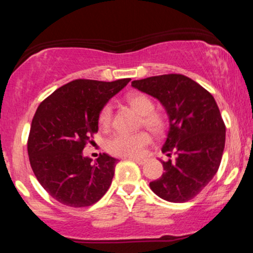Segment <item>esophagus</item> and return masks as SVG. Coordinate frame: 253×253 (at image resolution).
<instances>
[{
  "label": "esophagus",
  "mask_w": 253,
  "mask_h": 253,
  "mask_svg": "<svg viewBox=\"0 0 253 253\" xmlns=\"http://www.w3.org/2000/svg\"><path fill=\"white\" fill-rule=\"evenodd\" d=\"M128 159L132 162H135V163L139 165H143L145 163V159H143V158H134V157H129Z\"/></svg>",
  "instance_id": "obj_1"
}]
</instances>
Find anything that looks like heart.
Instances as JSON below:
<instances>
[{"instance_id": "b5f03b06", "label": "heart", "mask_w": 253, "mask_h": 253, "mask_svg": "<svg viewBox=\"0 0 253 253\" xmlns=\"http://www.w3.org/2000/svg\"><path fill=\"white\" fill-rule=\"evenodd\" d=\"M130 106L140 115L141 121L147 129L155 134H161L167 128V120L162 114L153 112L155 103L149 96L144 94L132 95L128 98ZM112 121V106L106 104L100 113L98 124L101 128L107 129ZM151 143V136L147 132H138L133 134L119 133L110 138L107 143V150L112 155L119 157H139L143 155L145 147Z\"/></svg>"}]
</instances>
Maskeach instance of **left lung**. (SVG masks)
<instances>
[{
    "mask_svg": "<svg viewBox=\"0 0 253 253\" xmlns=\"http://www.w3.org/2000/svg\"><path fill=\"white\" fill-rule=\"evenodd\" d=\"M133 88L156 97L167 110L169 130L162 152L175 155L162 162L163 175L150 183L156 195L187 202L211 181L221 163L226 127L219 107L203 86L179 74L133 81Z\"/></svg>",
    "mask_w": 253,
    "mask_h": 253,
    "instance_id": "obj_1",
    "label": "left lung"
}]
</instances>
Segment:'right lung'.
Instances as JSON below:
<instances>
[{
    "instance_id": "obj_1",
    "label": "right lung",
    "mask_w": 253,
    "mask_h": 253,
    "mask_svg": "<svg viewBox=\"0 0 253 253\" xmlns=\"http://www.w3.org/2000/svg\"><path fill=\"white\" fill-rule=\"evenodd\" d=\"M129 81L75 80L38 107L28 135V157L37 179L58 202L88 207L109 189L118 159L102 153L92 163L82 152L97 133L101 110Z\"/></svg>"
}]
</instances>
